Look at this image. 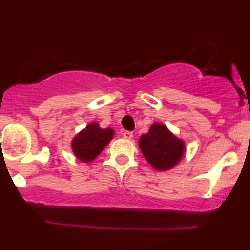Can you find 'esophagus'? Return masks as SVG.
Segmentation results:
<instances>
[{
  "label": "esophagus",
  "mask_w": 250,
  "mask_h": 250,
  "mask_svg": "<svg viewBox=\"0 0 250 250\" xmlns=\"http://www.w3.org/2000/svg\"><path fill=\"white\" fill-rule=\"evenodd\" d=\"M123 137H125V140H130L133 139V133L131 131H123Z\"/></svg>",
  "instance_id": "esophagus-1"
}]
</instances>
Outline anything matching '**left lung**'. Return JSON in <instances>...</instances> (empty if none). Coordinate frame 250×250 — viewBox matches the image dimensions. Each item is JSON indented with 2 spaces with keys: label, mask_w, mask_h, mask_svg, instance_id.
I'll return each instance as SVG.
<instances>
[{
  "label": "left lung",
  "mask_w": 250,
  "mask_h": 250,
  "mask_svg": "<svg viewBox=\"0 0 250 250\" xmlns=\"http://www.w3.org/2000/svg\"><path fill=\"white\" fill-rule=\"evenodd\" d=\"M140 148L146 160L157 170H167L182 159L185 145L161 123H155L149 133L140 139Z\"/></svg>",
  "instance_id": "8db88e82"
}]
</instances>
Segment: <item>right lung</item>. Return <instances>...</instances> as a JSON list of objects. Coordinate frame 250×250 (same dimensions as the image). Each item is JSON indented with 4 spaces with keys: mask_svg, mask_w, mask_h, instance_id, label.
Listing matches in <instances>:
<instances>
[{
    "mask_svg": "<svg viewBox=\"0 0 250 250\" xmlns=\"http://www.w3.org/2000/svg\"><path fill=\"white\" fill-rule=\"evenodd\" d=\"M113 136V129H101L99 123H90L73 140V151L77 159L89 162L101 153Z\"/></svg>",
    "mask_w": 250,
    "mask_h": 250,
    "instance_id": "add662e5",
    "label": "right lung"
}]
</instances>
